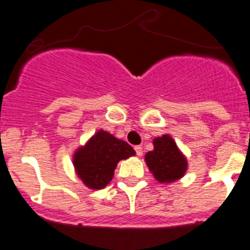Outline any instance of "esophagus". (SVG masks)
Returning a JSON list of instances; mask_svg holds the SVG:
<instances>
[{
  "label": "esophagus",
  "instance_id": "1",
  "mask_svg": "<svg viewBox=\"0 0 250 250\" xmlns=\"http://www.w3.org/2000/svg\"><path fill=\"white\" fill-rule=\"evenodd\" d=\"M134 149H135V151H136V155H138V157H142V155H143L142 146H136Z\"/></svg>",
  "mask_w": 250,
  "mask_h": 250
}]
</instances>
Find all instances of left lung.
<instances>
[{"label": "left lung", "mask_w": 250, "mask_h": 250, "mask_svg": "<svg viewBox=\"0 0 250 250\" xmlns=\"http://www.w3.org/2000/svg\"><path fill=\"white\" fill-rule=\"evenodd\" d=\"M153 146L154 149L146 154V163L158 182H174L186 174L187 159L172 136H158L153 140Z\"/></svg>", "instance_id": "1"}]
</instances>
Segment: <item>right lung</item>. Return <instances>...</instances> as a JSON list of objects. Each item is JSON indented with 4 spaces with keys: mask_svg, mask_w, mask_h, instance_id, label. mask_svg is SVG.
Instances as JSON below:
<instances>
[{
    "mask_svg": "<svg viewBox=\"0 0 250 250\" xmlns=\"http://www.w3.org/2000/svg\"><path fill=\"white\" fill-rule=\"evenodd\" d=\"M135 155V150L112 134L99 130L73 154L77 176L91 189H102L114 177L115 168L121 159Z\"/></svg>",
    "mask_w": 250,
    "mask_h": 250,
    "instance_id": "add662e5",
    "label": "right lung"
}]
</instances>
